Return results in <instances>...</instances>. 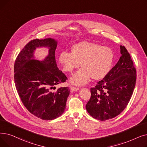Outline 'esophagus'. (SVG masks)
Returning a JSON list of instances; mask_svg holds the SVG:
<instances>
[{
	"label": "esophagus",
	"instance_id": "esophagus-1",
	"mask_svg": "<svg viewBox=\"0 0 147 147\" xmlns=\"http://www.w3.org/2000/svg\"><path fill=\"white\" fill-rule=\"evenodd\" d=\"M70 89H71V91H76L79 90V88L74 87V86H71L70 87Z\"/></svg>",
	"mask_w": 147,
	"mask_h": 147
}]
</instances>
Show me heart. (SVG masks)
Wrapping results in <instances>:
<instances>
[{
  "label": "heart",
  "instance_id": "b5f03b06",
  "mask_svg": "<svg viewBox=\"0 0 147 147\" xmlns=\"http://www.w3.org/2000/svg\"><path fill=\"white\" fill-rule=\"evenodd\" d=\"M71 51L72 52L63 51L59 57L63 69L66 72L72 73L81 63L83 67L73 76L70 80L71 84L83 85L91 77L94 79H100L109 71L113 61V53L109 47L82 42L73 46Z\"/></svg>",
  "mask_w": 147,
  "mask_h": 147
}]
</instances>
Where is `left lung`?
I'll list each match as a JSON object with an SVG mask.
<instances>
[{
	"label": "left lung",
	"instance_id": "1",
	"mask_svg": "<svg viewBox=\"0 0 147 147\" xmlns=\"http://www.w3.org/2000/svg\"><path fill=\"white\" fill-rule=\"evenodd\" d=\"M121 56L96 86L91 88V98L86 105L93 118L105 121L117 117L129 103L136 81V69L128 51L120 46Z\"/></svg>",
	"mask_w": 147,
	"mask_h": 147
}]
</instances>
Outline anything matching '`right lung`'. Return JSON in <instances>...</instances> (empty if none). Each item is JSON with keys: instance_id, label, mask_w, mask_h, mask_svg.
Wrapping results in <instances>:
<instances>
[{"instance_id": "1", "label": "right lung", "mask_w": 147, "mask_h": 147, "mask_svg": "<svg viewBox=\"0 0 147 147\" xmlns=\"http://www.w3.org/2000/svg\"><path fill=\"white\" fill-rule=\"evenodd\" d=\"M49 47V55L42 61L34 59L36 47ZM57 41L52 38L29 41L18 55L14 63V82L23 104L34 115L43 120H52L64 112L68 87L55 89V85L67 80L57 67L55 50Z\"/></svg>"}]
</instances>
